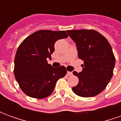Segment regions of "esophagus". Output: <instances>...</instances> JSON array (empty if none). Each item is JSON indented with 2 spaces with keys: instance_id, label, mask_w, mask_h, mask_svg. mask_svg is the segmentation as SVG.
Returning a JSON list of instances; mask_svg holds the SVG:
<instances>
[{
  "instance_id": "34e87169",
  "label": "esophagus",
  "mask_w": 121,
  "mask_h": 121,
  "mask_svg": "<svg viewBox=\"0 0 121 121\" xmlns=\"http://www.w3.org/2000/svg\"><path fill=\"white\" fill-rule=\"evenodd\" d=\"M68 76H72L73 75V73L72 72H69V71H67V74Z\"/></svg>"
}]
</instances>
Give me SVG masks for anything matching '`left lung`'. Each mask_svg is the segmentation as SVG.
<instances>
[{
	"instance_id": "obj_1",
	"label": "left lung",
	"mask_w": 121,
	"mask_h": 121,
	"mask_svg": "<svg viewBox=\"0 0 121 121\" xmlns=\"http://www.w3.org/2000/svg\"><path fill=\"white\" fill-rule=\"evenodd\" d=\"M67 32L76 43L78 58L84 61L81 73H73L79 79L73 91L82 97L96 96L106 87L113 76L115 58L112 47L102 35L94 30Z\"/></svg>"
}]
</instances>
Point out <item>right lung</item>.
<instances>
[{"instance_id": "right-lung-1", "label": "right lung", "mask_w": 121, "mask_h": 121, "mask_svg": "<svg viewBox=\"0 0 121 121\" xmlns=\"http://www.w3.org/2000/svg\"><path fill=\"white\" fill-rule=\"evenodd\" d=\"M68 37L65 31L39 30L19 45L14 61V75L21 89L26 95L41 99L50 95L58 80L67 74L64 66L52 67L51 59L54 44Z\"/></svg>"}]
</instances>
